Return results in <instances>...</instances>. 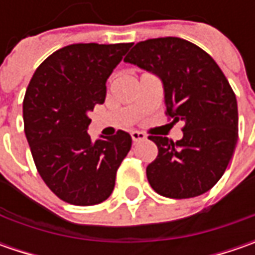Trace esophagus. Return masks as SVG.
Segmentation results:
<instances>
[{
	"instance_id": "esophagus-1",
	"label": "esophagus",
	"mask_w": 255,
	"mask_h": 255,
	"mask_svg": "<svg viewBox=\"0 0 255 255\" xmlns=\"http://www.w3.org/2000/svg\"><path fill=\"white\" fill-rule=\"evenodd\" d=\"M130 136H132V140L134 143L139 142V140H144V139H146V134H144V133L136 132V130L130 132Z\"/></svg>"
}]
</instances>
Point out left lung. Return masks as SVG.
<instances>
[{
	"label": "left lung",
	"instance_id": "obj_1",
	"mask_svg": "<svg viewBox=\"0 0 255 255\" xmlns=\"http://www.w3.org/2000/svg\"><path fill=\"white\" fill-rule=\"evenodd\" d=\"M125 62L162 81L166 113L171 123L184 125L177 142L149 136L159 149L146 169L153 190L170 199L209 191L224 174L239 139L237 99L227 78L207 52L174 36L137 42Z\"/></svg>",
	"mask_w": 255,
	"mask_h": 255
}]
</instances>
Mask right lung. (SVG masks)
<instances>
[{"mask_svg":"<svg viewBox=\"0 0 255 255\" xmlns=\"http://www.w3.org/2000/svg\"><path fill=\"white\" fill-rule=\"evenodd\" d=\"M132 44H74L35 71L25 92V136L45 184L61 200L93 206L112 194L116 171L132 147L119 130L96 142L89 112L106 98V81Z\"/></svg>","mask_w":255,"mask_h":255,"instance_id":"right-lung-1","label":"right lung"}]
</instances>
